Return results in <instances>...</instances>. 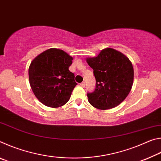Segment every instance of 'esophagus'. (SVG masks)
<instances>
[{"instance_id":"obj_1","label":"esophagus","mask_w":161,"mask_h":161,"mask_svg":"<svg viewBox=\"0 0 161 161\" xmlns=\"http://www.w3.org/2000/svg\"><path fill=\"white\" fill-rule=\"evenodd\" d=\"M80 86H82V87L85 86V82H81V83L80 84Z\"/></svg>"}]
</instances>
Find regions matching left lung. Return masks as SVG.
Segmentation results:
<instances>
[{"mask_svg": "<svg viewBox=\"0 0 161 161\" xmlns=\"http://www.w3.org/2000/svg\"><path fill=\"white\" fill-rule=\"evenodd\" d=\"M86 61L94 69L96 89L87 94L88 101L98 109L117 107L131 90L134 72L131 62L121 52L107 47Z\"/></svg>", "mask_w": 161, "mask_h": 161, "instance_id": "1", "label": "left lung"}]
</instances>
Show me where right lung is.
<instances>
[{
    "label": "right lung",
    "instance_id": "1",
    "mask_svg": "<svg viewBox=\"0 0 161 161\" xmlns=\"http://www.w3.org/2000/svg\"><path fill=\"white\" fill-rule=\"evenodd\" d=\"M73 58L66 52L50 48L32 59L28 69L29 82L37 99L52 108L64 105L77 85L69 70Z\"/></svg>",
    "mask_w": 161,
    "mask_h": 161
}]
</instances>
